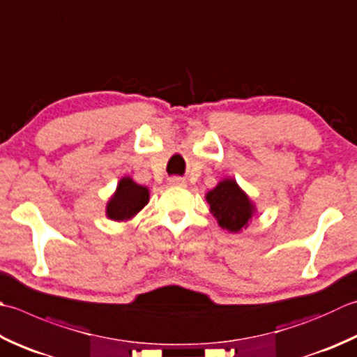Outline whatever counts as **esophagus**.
Instances as JSON below:
<instances>
[{
	"label": "esophagus",
	"mask_w": 357,
	"mask_h": 357,
	"mask_svg": "<svg viewBox=\"0 0 357 357\" xmlns=\"http://www.w3.org/2000/svg\"><path fill=\"white\" fill-rule=\"evenodd\" d=\"M169 184L170 185H184L185 181L179 176H172V178H169Z\"/></svg>",
	"instance_id": "1"
}]
</instances>
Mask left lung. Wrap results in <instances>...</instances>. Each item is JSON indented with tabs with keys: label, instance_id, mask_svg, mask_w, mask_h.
<instances>
[{
	"label": "left lung",
	"instance_id": "obj_1",
	"mask_svg": "<svg viewBox=\"0 0 357 357\" xmlns=\"http://www.w3.org/2000/svg\"><path fill=\"white\" fill-rule=\"evenodd\" d=\"M206 201L211 206V213L218 221V226L232 234L246 229L257 212L248 193L232 178L220 181L216 187L206 193Z\"/></svg>",
	"mask_w": 357,
	"mask_h": 357
}]
</instances>
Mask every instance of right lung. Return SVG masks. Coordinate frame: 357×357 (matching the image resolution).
Masks as SVG:
<instances>
[{
  "mask_svg": "<svg viewBox=\"0 0 357 357\" xmlns=\"http://www.w3.org/2000/svg\"><path fill=\"white\" fill-rule=\"evenodd\" d=\"M149 187L135 183L130 176H123L107 202V218L119 222L128 221L149 204Z\"/></svg>",
  "mask_w": 357,
  "mask_h": 357,
  "instance_id": "obj_1",
  "label": "right lung"
}]
</instances>
